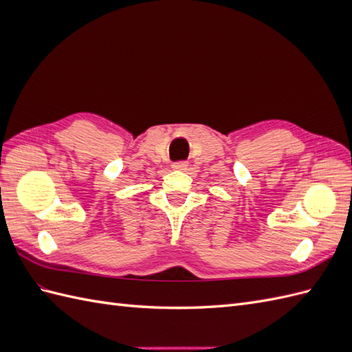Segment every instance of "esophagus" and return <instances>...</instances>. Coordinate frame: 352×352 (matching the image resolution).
Instances as JSON below:
<instances>
[{
    "label": "esophagus",
    "instance_id": "esophagus-1",
    "mask_svg": "<svg viewBox=\"0 0 352 352\" xmlns=\"http://www.w3.org/2000/svg\"><path fill=\"white\" fill-rule=\"evenodd\" d=\"M186 167H188V163H185V162H179V163L173 164V168L179 170V172H184V170H186Z\"/></svg>",
    "mask_w": 352,
    "mask_h": 352
}]
</instances>
